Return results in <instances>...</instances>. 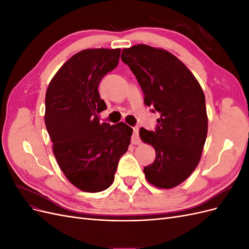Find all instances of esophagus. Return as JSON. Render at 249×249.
<instances>
[{"label":"esophagus","instance_id":"1","mask_svg":"<svg viewBox=\"0 0 249 249\" xmlns=\"http://www.w3.org/2000/svg\"><path fill=\"white\" fill-rule=\"evenodd\" d=\"M141 142L139 138V127L134 126L133 127V136H132V143L133 144H139Z\"/></svg>","mask_w":249,"mask_h":249}]
</instances>
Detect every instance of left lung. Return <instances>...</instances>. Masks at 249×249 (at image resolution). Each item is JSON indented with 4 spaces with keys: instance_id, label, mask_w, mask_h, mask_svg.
I'll list each match as a JSON object with an SVG mask.
<instances>
[{
    "instance_id": "1",
    "label": "left lung",
    "mask_w": 249,
    "mask_h": 249,
    "mask_svg": "<svg viewBox=\"0 0 249 249\" xmlns=\"http://www.w3.org/2000/svg\"><path fill=\"white\" fill-rule=\"evenodd\" d=\"M122 60L136 77L144 104L160 114L155 131L139 132L156 150L154 163L143 171L150 184L170 189L199 163L208 133L205 94L187 66L167 51L137 44L124 49Z\"/></svg>"
}]
</instances>
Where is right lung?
Wrapping results in <instances>:
<instances>
[{
    "label": "right lung",
    "instance_id": "add662e5",
    "mask_svg": "<svg viewBox=\"0 0 249 249\" xmlns=\"http://www.w3.org/2000/svg\"><path fill=\"white\" fill-rule=\"evenodd\" d=\"M120 49H87L73 55L52 79L44 123L59 167L82 191L109 188L133 129L100 123L107 106L99 93L102 79L118 65Z\"/></svg>",
    "mask_w": 249,
    "mask_h": 249
}]
</instances>
